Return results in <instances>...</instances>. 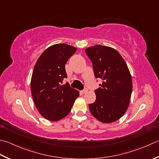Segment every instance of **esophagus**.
Returning a JSON list of instances; mask_svg holds the SVG:
<instances>
[{"label": "esophagus", "instance_id": "34e87169", "mask_svg": "<svg viewBox=\"0 0 159 159\" xmlns=\"http://www.w3.org/2000/svg\"><path fill=\"white\" fill-rule=\"evenodd\" d=\"M88 89H84L83 91H82V93L83 94H86V93H88Z\"/></svg>", "mask_w": 159, "mask_h": 159}]
</instances>
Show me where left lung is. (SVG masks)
Returning a JSON list of instances; mask_svg holds the SVG:
<instances>
[{
	"label": "left lung",
	"instance_id": "obj_1",
	"mask_svg": "<svg viewBox=\"0 0 159 159\" xmlns=\"http://www.w3.org/2000/svg\"><path fill=\"white\" fill-rule=\"evenodd\" d=\"M85 53L91 59L96 78L102 80L95 90L96 99L89 108L92 116L103 123L122 117L129 107L132 79L129 68L119 52L108 46L89 47Z\"/></svg>",
	"mask_w": 159,
	"mask_h": 159
}]
</instances>
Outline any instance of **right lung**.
<instances>
[{
    "instance_id": "1",
    "label": "right lung",
    "mask_w": 159,
    "mask_h": 159,
    "mask_svg": "<svg viewBox=\"0 0 159 159\" xmlns=\"http://www.w3.org/2000/svg\"><path fill=\"white\" fill-rule=\"evenodd\" d=\"M76 48L64 43L47 48L34 65L31 79V92L39 112L50 121H57L70 112L79 92L69 83H63L67 76L65 64Z\"/></svg>"
}]
</instances>
